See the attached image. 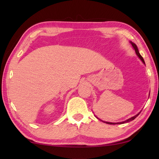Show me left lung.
Listing matches in <instances>:
<instances>
[{
	"label": "left lung",
	"mask_w": 159,
	"mask_h": 159,
	"mask_svg": "<svg viewBox=\"0 0 159 159\" xmlns=\"http://www.w3.org/2000/svg\"><path fill=\"white\" fill-rule=\"evenodd\" d=\"M130 43H131V45H132V46H133V49L134 50V51H135V53H136V55H138V57L140 59V60L142 61V62H143L144 64H145V62H144V59H143V57H142L141 56V55L140 54H139V50H138V47H137V45L134 43H133L132 41H130ZM140 114V112H139L138 114H137L135 116H133V117H131V118H128V119H127V120H124V121H122V122H118V123H111V122H107V121H103V120H102L101 119H99V118H98L95 116V117L97 118H98L99 120H102V122H104V123H108V124H111V125H115V124H123V123H128V122H130L131 120H133L134 118H135L137 116H138Z\"/></svg>",
	"instance_id": "8db88e82"
}]
</instances>
